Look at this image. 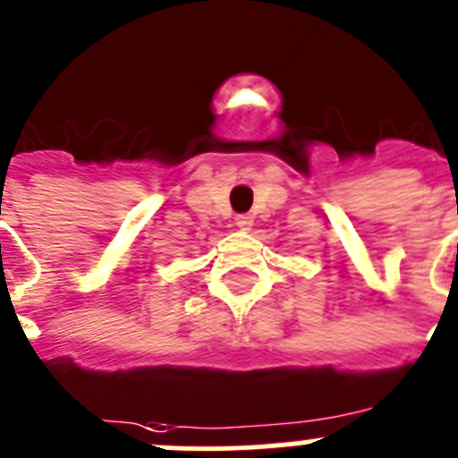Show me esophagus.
Instances as JSON below:
<instances>
[{"label":"esophagus","mask_w":458,"mask_h":458,"mask_svg":"<svg viewBox=\"0 0 458 458\" xmlns=\"http://www.w3.org/2000/svg\"><path fill=\"white\" fill-rule=\"evenodd\" d=\"M234 224H237V228H242V230H250V225H253V216H250V215H237V216H234Z\"/></svg>","instance_id":"esophagus-1"}]
</instances>
